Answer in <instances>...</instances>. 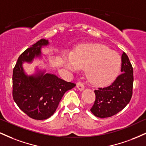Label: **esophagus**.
I'll list each match as a JSON object with an SVG mask.
<instances>
[{
  "mask_svg": "<svg viewBox=\"0 0 146 146\" xmlns=\"http://www.w3.org/2000/svg\"><path fill=\"white\" fill-rule=\"evenodd\" d=\"M77 88H78L80 90H82L84 88V83L81 81H78L77 82Z\"/></svg>",
  "mask_w": 146,
  "mask_h": 146,
  "instance_id": "1",
  "label": "esophagus"
}]
</instances>
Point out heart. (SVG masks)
Wrapping results in <instances>:
<instances>
[{
	"label": "heart",
	"instance_id": "obj_1",
	"mask_svg": "<svg viewBox=\"0 0 146 146\" xmlns=\"http://www.w3.org/2000/svg\"><path fill=\"white\" fill-rule=\"evenodd\" d=\"M68 68L75 71L86 68V75L92 83L106 85L115 80L119 73L121 58L116 52L101 44L79 48L73 56L66 57Z\"/></svg>",
	"mask_w": 146,
	"mask_h": 146
}]
</instances>
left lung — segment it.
<instances>
[{
	"mask_svg": "<svg viewBox=\"0 0 146 146\" xmlns=\"http://www.w3.org/2000/svg\"><path fill=\"white\" fill-rule=\"evenodd\" d=\"M121 73L110 86L95 90V100L90 111L100 118L116 115L126 106L132 95L133 68L125 52L121 55Z\"/></svg>",
	"mask_w": 146,
	"mask_h": 146,
	"instance_id": "left-lung-1",
	"label": "left lung"
}]
</instances>
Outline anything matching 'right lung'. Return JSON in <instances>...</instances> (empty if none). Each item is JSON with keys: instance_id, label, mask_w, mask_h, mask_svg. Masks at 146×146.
<instances>
[{"instance_id": "1", "label": "right lung", "mask_w": 146, "mask_h": 146, "mask_svg": "<svg viewBox=\"0 0 146 146\" xmlns=\"http://www.w3.org/2000/svg\"><path fill=\"white\" fill-rule=\"evenodd\" d=\"M48 44L41 39L19 56L13 70L12 95L14 102L25 114L37 120L48 119L53 115L64 94L75 86L56 75L44 72L27 75L23 68L25 62H31L41 56V47Z\"/></svg>"}]
</instances>
